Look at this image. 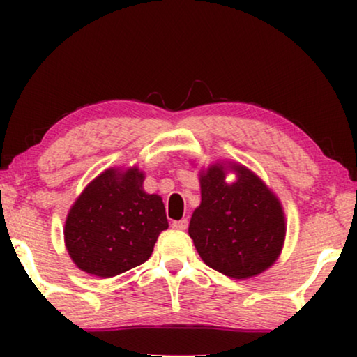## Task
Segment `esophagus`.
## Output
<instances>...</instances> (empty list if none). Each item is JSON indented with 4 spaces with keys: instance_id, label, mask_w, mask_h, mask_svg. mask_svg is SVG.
<instances>
[{
    "instance_id": "1",
    "label": "esophagus",
    "mask_w": 357,
    "mask_h": 357,
    "mask_svg": "<svg viewBox=\"0 0 357 357\" xmlns=\"http://www.w3.org/2000/svg\"><path fill=\"white\" fill-rule=\"evenodd\" d=\"M172 227L177 229V231H185L188 227V219H180V221H174Z\"/></svg>"
}]
</instances>
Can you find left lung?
<instances>
[{
	"label": "left lung",
	"instance_id": "1",
	"mask_svg": "<svg viewBox=\"0 0 357 357\" xmlns=\"http://www.w3.org/2000/svg\"><path fill=\"white\" fill-rule=\"evenodd\" d=\"M231 169L237 174L232 183L221 164L199 174L202 204L192 214L188 234L209 268L247 280L280 257L286 221L280 199L260 177L243 165Z\"/></svg>",
	"mask_w": 357,
	"mask_h": 357
}]
</instances>
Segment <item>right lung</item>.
I'll return each mask as SVG.
<instances>
[{
	"instance_id": "1",
	"label": "right lung",
	"mask_w": 357,
	"mask_h": 357,
	"mask_svg": "<svg viewBox=\"0 0 357 357\" xmlns=\"http://www.w3.org/2000/svg\"><path fill=\"white\" fill-rule=\"evenodd\" d=\"M139 169H109L84 188L70 209L65 243L77 268L112 278L151 257L169 227L162 198L143 190Z\"/></svg>"
}]
</instances>
